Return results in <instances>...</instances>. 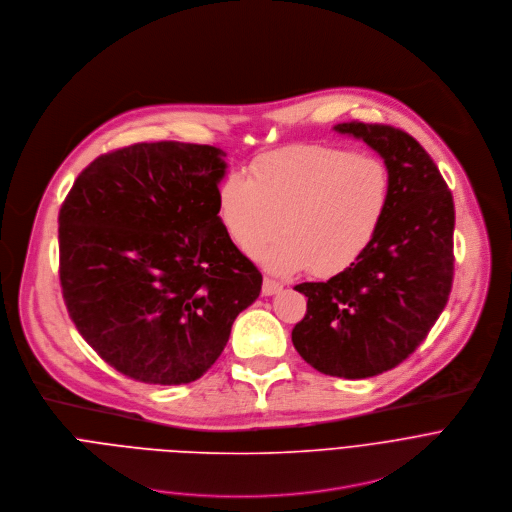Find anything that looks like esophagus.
I'll return each mask as SVG.
<instances>
[{
	"mask_svg": "<svg viewBox=\"0 0 512 512\" xmlns=\"http://www.w3.org/2000/svg\"><path fill=\"white\" fill-rule=\"evenodd\" d=\"M278 290H282V284H280V282H276V280H272V278H264V284H262V294H264V296H272V294H276Z\"/></svg>",
	"mask_w": 512,
	"mask_h": 512,
	"instance_id": "34e87169",
	"label": "esophagus"
}]
</instances>
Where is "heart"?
Listing matches in <instances>:
<instances>
[{
	"label": "heart",
	"instance_id": "heart-1",
	"mask_svg": "<svg viewBox=\"0 0 512 512\" xmlns=\"http://www.w3.org/2000/svg\"><path fill=\"white\" fill-rule=\"evenodd\" d=\"M391 197L387 165L341 147L298 145L258 157L250 177L230 171L218 187V220L242 252L272 272L311 268L327 278L351 268L373 244Z\"/></svg>",
	"mask_w": 512,
	"mask_h": 512
}]
</instances>
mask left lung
<instances>
[{
  "instance_id": "obj_1",
  "label": "left lung",
  "mask_w": 512,
  "mask_h": 512,
  "mask_svg": "<svg viewBox=\"0 0 512 512\" xmlns=\"http://www.w3.org/2000/svg\"><path fill=\"white\" fill-rule=\"evenodd\" d=\"M391 175L385 220L367 252L327 282H302L292 345L317 371L365 379L410 357L442 315L454 278V199L426 149L389 125L341 123Z\"/></svg>"
}]
</instances>
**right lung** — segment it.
<instances>
[{"label":"right lung","mask_w":512,"mask_h":512,"mask_svg":"<svg viewBox=\"0 0 512 512\" xmlns=\"http://www.w3.org/2000/svg\"><path fill=\"white\" fill-rule=\"evenodd\" d=\"M226 153L177 141L96 157L58 216L60 284L84 341L123 375L191 383L222 355L262 274L218 220Z\"/></svg>","instance_id":"right-lung-1"}]
</instances>
